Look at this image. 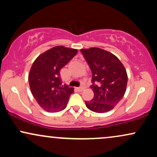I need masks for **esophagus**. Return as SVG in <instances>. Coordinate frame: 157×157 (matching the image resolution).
Instances as JSON below:
<instances>
[{
    "label": "esophagus",
    "mask_w": 157,
    "mask_h": 157,
    "mask_svg": "<svg viewBox=\"0 0 157 157\" xmlns=\"http://www.w3.org/2000/svg\"><path fill=\"white\" fill-rule=\"evenodd\" d=\"M77 89L79 91H82L84 90V87H83V86H80V87L77 88Z\"/></svg>",
    "instance_id": "obj_1"
}]
</instances>
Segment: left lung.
<instances>
[{
  "mask_svg": "<svg viewBox=\"0 0 157 157\" xmlns=\"http://www.w3.org/2000/svg\"><path fill=\"white\" fill-rule=\"evenodd\" d=\"M91 68L93 99L85 101L86 107L96 113L111 111L123 97L128 82L124 66L113 54L99 48L81 49Z\"/></svg>",
  "mask_w": 157,
  "mask_h": 157,
  "instance_id": "8db88e82",
  "label": "left lung"
}]
</instances>
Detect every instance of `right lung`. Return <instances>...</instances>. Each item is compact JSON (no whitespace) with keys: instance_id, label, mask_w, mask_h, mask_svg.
I'll return each instance as SVG.
<instances>
[{"instance_id":"1","label":"right lung","mask_w":157,"mask_h":157,"mask_svg":"<svg viewBox=\"0 0 157 157\" xmlns=\"http://www.w3.org/2000/svg\"><path fill=\"white\" fill-rule=\"evenodd\" d=\"M77 50L55 46L37 57L29 75L32 94L39 105L48 112L66 109L73 88L63 84L60 69L77 55Z\"/></svg>"}]
</instances>
